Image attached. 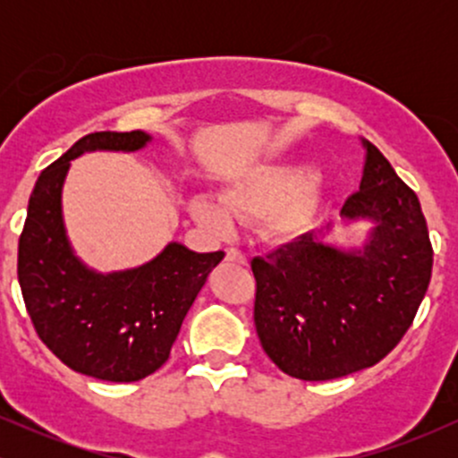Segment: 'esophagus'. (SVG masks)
<instances>
[{
    "mask_svg": "<svg viewBox=\"0 0 458 458\" xmlns=\"http://www.w3.org/2000/svg\"><path fill=\"white\" fill-rule=\"evenodd\" d=\"M225 260L236 262V265H247L245 254L241 250H236V247H228V250H225Z\"/></svg>",
    "mask_w": 458,
    "mask_h": 458,
    "instance_id": "1",
    "label": "esophagus"
}]
</instances>
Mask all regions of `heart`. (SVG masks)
<instances>
[{
	"label": "heart",
	"mask_w": 458,
	"mask_h": 458,
	"mask_svg": "<svg viewBox=\"0 0 458 458\" xmlns=\"http://www.w3.org/2000/svg\"><path fill=\"white\" fill-rule=\"evenodd\" d=\"M222 212L208 199H193L191 211L199 224L215 233L228 228L225 214L239 222L265 219L271 239L288 241L312 222L318 202V176L286 165H262L239 176L219 196Z\"/></svg>",
	"instance_id": "1"
}]
</instances>
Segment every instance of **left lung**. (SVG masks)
Wrapping results in <instances>:
<instances>
[{
    "instance_id": "obj_1",
    "label": "left lung",
    "mask_w": 458,
    "mask_h": 458,
    "mask_svg": "<svg viewBox=\"0 0 458 458\" xmlns=\"http://www.w3.org/2000/svg\"><path fill=\"white\" fill-rule=\"evenodd\" d=\"M360 191L346 219H372L360 251L323 245L317 234L251 260L254 323L265 353L286 375L329 381L370 368L411 327L433 271L420 199L375 144L361 138Z\"/></svg>"
}]
</instances>
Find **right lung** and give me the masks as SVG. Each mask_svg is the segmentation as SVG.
Segmentation results:
<instances>
[{
	"label": "right lung",
	"mask_w": 458,
	"mask_h": 458,
	"mask_svg": "<svg viewBox=\"0 0 458 458\" xmlns=\"http://www.w3.org/2000/svg\"><path fill=\"white\" fill-rule=\"evenodd\" d=\"M144 131L83 135L45 167L19 236L17 276L36 334L62 364L101 381L146 379L170 357L182 318L224 251L170 243L140 269L94 273L72 256L62 224V182L86 150H138Z\"/></svg>",
	"instance_id": "right-lung-1"
}]
</instances>
